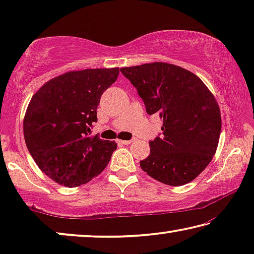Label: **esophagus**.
<instances>
[{"label": "esophagus", "instance_id": "1", "mask_svg": "<svg viewBox=\"0 0 254 254\" xmlns=\"http://www.w3.org/2000/svg\"><path fill=\"white\" fill-rule=\"evenodd\" d=\"M131 142V140H118V143L120 144H130Z\"/></svg>", "mask_w": 254, "mask_h": 254}]
</instances>
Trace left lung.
<instances>
[{"mask_svg": "<svg viewBox=\"0 0 254 254\" xmlns=\"http://www.w3.org/2000/svg\"><path fill=\"white\" fill-rule=\"evenodd\" d=\"M142 98L149 115L159 113L162 133L150 141L140 166L169 186L194 180L216 152L222 120L213 94L195 74L166 63L121 68Z\"/></svg>", "mask_w": 254, "mask_h": 254, "instance_id": "1", "label": "left lung"}]
</instances>
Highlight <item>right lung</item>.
Wrapping results in <instances>:
<instances>
[{
    "label": "right lung",
    "instance_id": "obj_1",
    "mask_svg": "<svg viewBox=\"0 0 254 254\" xmlns=\"http://www.w3.org/2000/svg\"><path fill=\"white\" fill-rule=\"evenodd\" d=\"M119 68L69 71L49 80L32 96L25 112L27 148L54 182L77 187L104 170L118 148L91 136L102 94L115 83Z\"/></svg>",
    "mask_w": 254,
    "mask_h": 254
}]
</instances>
